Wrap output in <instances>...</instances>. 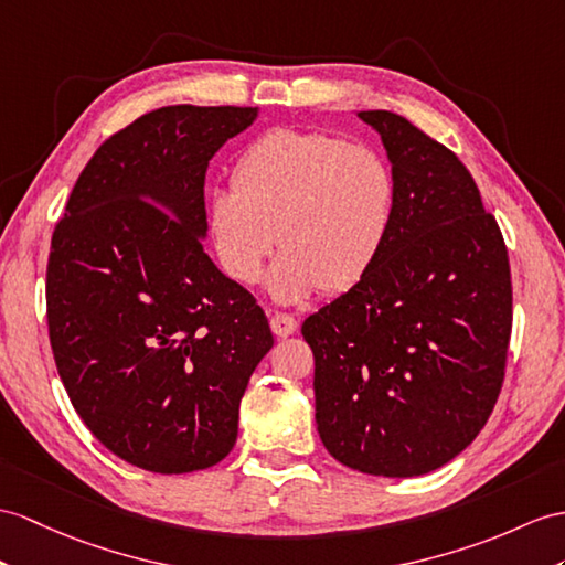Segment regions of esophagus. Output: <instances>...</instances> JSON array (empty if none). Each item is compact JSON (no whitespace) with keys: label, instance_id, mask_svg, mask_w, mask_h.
<instances>
[{"label":"esophagus","instance_id":"obj_1","mask_svg":"<svg viewBox=\"0 0 565 565\" xmlns=\"http://www.w3.org/2000/svg\"><path fill=\"white\" fill-rule=\"evenodd\" d=\"M270 330L278 338H290L297 330V319L290 313H273L270 316Z\"/></svg>","mask_w":565,"mask_h":565}]
</instances>
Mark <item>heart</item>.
Instances as JSON below:
<instances>
[{
    "label": "heart",
    "instance_id": "b5f03b06",
    "mask_svg": "<svg viewBox=\"0 0 565 565\" xmlns=\"http://www.w3.org/2000/svg\"><path fill=\"white\" fill-rule=\"evenodd\" d=\"M397 217V177L371 148L319 131L275 129L239 156L232 189L205 201V232L220 268L254 285L264 260L268 295L299 305L345 292L376 266Z\"/></svg>",
    "mask_w": 565,
    "mask_h": 565
}]
</instances>
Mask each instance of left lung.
Wrapping results in <instances>:
<instances>
[{
  "mask_svg": "<svg viewBox=\"0 0 565 565\" xmlns=\"http://www.w3.org/2000/svg\"><path fill=\"white\" fill-rule=\"evenodd\" d=\"M397 177V217L362 282L301 326L316 426L356 472L419 477L487 424L513 321L501 230L456 153L388 109L356 113Z\"/></svg>",
  "mask_w": 565,
  "mask_h": 565,
  "instance_id": "8db88e82",
  "label": "left lung"
}]
</instances>
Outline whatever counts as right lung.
Returning <instances> with one entry per match:
<instances>
[{"instance_id":"obj_1","label":"right lung","mask_w":565,"mask_h":565,"mask_svg":"<svg viewBox=\"0 0 565 565\" xmlns=\"http://www.w3.org/2000/svg\"><path fill=\"white\" fill-rule=\"evenodd\" d=\"M258 107L168 105L107 139L68 196L47 264L50 342L98 441L141 470L223 460L273 348L264 309L203 252L205 170Z\"/></svg>"}]
</instances>
